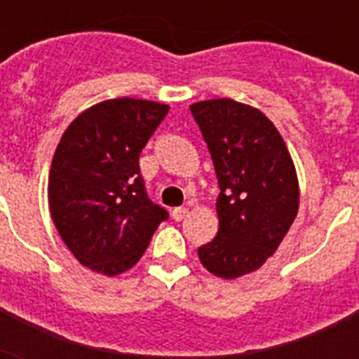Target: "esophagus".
Wrapping results in <instances>:
<instances>
[{"instance_id":"obj_1","label":"esophagus","mask_w":359,"mask_h":359,"mask_svg":"<svg viewBox=\"0 0 359 359\" xmlns=\"http://www.w3.org/2000/svg\"><path fill=\"white\" fill-rule=\"evenodd\" d=\"M173 219L175 222H180V219H184L186 218V214H188V208L186 207H177L173 208Z\"/></svg>"}]
</instances>
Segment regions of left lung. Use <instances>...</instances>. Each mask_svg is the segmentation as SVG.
<instances>
[{
  "label": "left lung",
  "instance_id": "obj_1",
  "mask_svg": "<svg viewBox=\"0 0 359 359\" xmlns=\"http://www.w3.org/2000/svg\"><path fill=\"white\" fill-rule=\"evenodd\" d=\"M218 177L219 229L197 253L208 272L235 279L278 250L298 214V179L283 137L259 109L231 98L190 106Z\"/></svg>",
  "mask_w": 359,
  "mask_h": 359
}]
</instances>
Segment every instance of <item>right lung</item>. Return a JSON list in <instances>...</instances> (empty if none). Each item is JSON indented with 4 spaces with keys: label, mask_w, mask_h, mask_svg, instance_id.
<instances>
[{
    "label": "right lung",
    "mask_w": 359,
    "mask_h": 359,
    "mask_svg": "<svg viewBox=\"0 0 359 359\" xmlns=\"http://www.w3.org/2000/svg\"><path fill=\"white\" fill-rule=\"evenodd\" d=\"M169 106L114 98L80 114L53 154L48 201L57 233L80 264L126 272L145 253L168 210L147 196L140 154Z\"/></svg>",
    "instance_id": "right-lung-1"
}]
</instances>
